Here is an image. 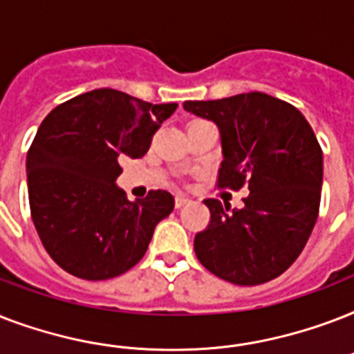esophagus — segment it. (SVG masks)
Here are the masks:
<instances>
[{
    "mask_svg": "<svg viewBox=\"0 0 354 354\" xmlns=\"http://www.w3.org/2000/svg\"><path fill=\"white\" fill-rule=\"evenodd\" d=\"M174 204H176V207L180 209V207H183V205L191 204V198H189V196H183V194H178L176 200H174Z\"/></svg>",
    "mask_w": 354,
    "mask_h": 354,
    "instance_id": "1",
    "label": "esophagus"
}]
</instances>
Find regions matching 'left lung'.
Returning a JSON list of instances; mask_svg holds the SVG:
<instances>
[{"instance_id":"8db88e82","label":"left lung","mask_w":354,"mask_h":354,"mask_svg":"<svg viewBox=\"0 0 354 354\" xmlns=\"http://www.w3.org/2000/svg\"><path fill=\"white\" fill-rule=\"evenodd\" d=\"M183 108L221 132L218 185L250 189L242 209L209 198V226L194 236V253L211 274L233 285L275 279L313 233L319 211L324 154L303 113L252 91Z\"/></svg>"}]
</instances>
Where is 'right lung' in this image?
Returning <instances> with one entry per match:
<instances>
[{
  "label": "right lung",
  "instance_id": "right-lung-1",
  "mask_svg": "<svg viewBox=\"0 0 354 354\" xmlns=\"http://www.w3.org/2000/svg\"><path fill=\"white\" fill-rule=\"evenodd\" d=\"M178 104H150L110 88L88 91L41 121L27 152L32 222L53 261L80 279L124 274L174 209L167 191L128 200L122 158H143Z\"/></svg>",
  "mask_w": 354,
  "mask_h": 354
}]
</instances>
